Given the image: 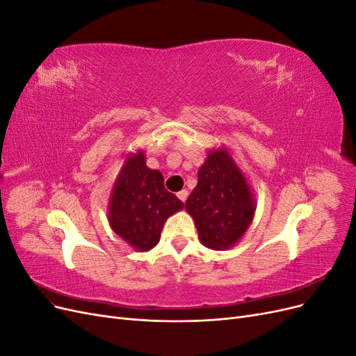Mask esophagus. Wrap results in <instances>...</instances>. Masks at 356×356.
<instances>
[{
  "mask_svg": "<svg viewBox=\"0 0 356 356\" xmlns=\"http://www.w3.org/2000/svg\"><path fill=\"white\" fill-rule=\"evenodd\" d=\"M177 196H178V199H179V200L186 202V200H187V197H188V191H187V190H181Z\"/></svg>",
  "mask_w": 356,
  "mask_h": 356,
  "instance_id": "34e87169",
  "label": "esophagus"
}]
</instances>
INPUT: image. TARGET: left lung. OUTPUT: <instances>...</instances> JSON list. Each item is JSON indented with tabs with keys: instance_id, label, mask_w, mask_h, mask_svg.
Listing matches in <instances>:
<instances>
[{
	"instance_id": "1",
	"label": "left lung",
	"mask_w": 356,
	"mask_h": 356,
	"mask_svg": "<svg viewBox=\"0 0 356 356\" xmlns=\"http://www.w3.org/2000/svg\"><path fill=\"white\" fill-rule=\"evenodd\" d=\"M186 202L199 241L213 251L230 250L250 229L257 202L242 169L224 145L209 149Z\"/></svg>"
}]
</instances>
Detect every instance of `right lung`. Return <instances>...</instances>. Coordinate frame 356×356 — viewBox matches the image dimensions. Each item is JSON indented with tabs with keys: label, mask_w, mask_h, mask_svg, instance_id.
I'll list each match as a JSON object with an SVG mask.
<instances>
[{
	"label": "right lung",
	"mask_w": 356,
	"mask_h": 356,
	"mask_svg": "<svg viewBox=\"0 0 356 356\" xmlns=\"http://www.w3.org/2000/svg\"><path fill=\"white\" fill-rule=\"evenodd\" d=\"M145 163L144 149L123 156L106 209L113 232L139 252L153 250L165 221L184 208V203L165 188L161 172Z\"/></svg>",
	"instance_id": "obj_1"
}]
</instances>
